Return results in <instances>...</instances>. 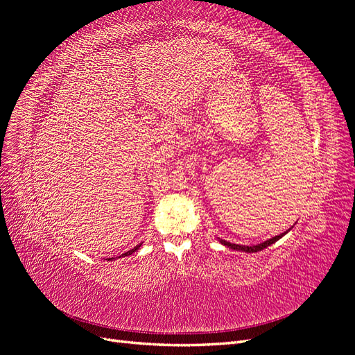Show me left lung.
<instances>
[{"label":"left lung","instance_id":"8db88e82","mask_svg":"<svg viewBox=\"0 0 355 355\" xmlns=\"http://www.w3.org/2000/svg\"><path fill=\"white\" fill-rule=\"evenodd\" d=\"M292 228H293V227H292ZM292 228H288V230L284 231L283 234L277 235V237H272V239L266 240V241H263V243H261V244H256V245H240V244H234V243H230V241H225V240H222V239H218V241H219L220 244H223V245L230 247V249H232V250L245 252V253H256V252H261V250L266 249L268 245H272L275 241H278L282 237H284V235H286L290 230H292Z\"/></svg>","mask_w":355,"mask_h":355}]
</instances>
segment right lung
I'll return each mask as SVG.
<instances>
[{
  "instance_id": "obj_1",
  "label": "right lung",
  "mask_w": 355,
  "mask_h": 355,
  "mask_svg": "<svg viewBox=\"0 0 355 355\" xmlns=\"http://www.w3.org/2000/svg\"><path fill=\"white\" fill-rule=\"evenodd\" d=\"M142 245V243L141 244H137L136 247H135V249H132V250H128V252H125V253H123L121 256H118V257H123V256H128V254H132L133 252H136L137 249H139V247H141ZM112 259H115V257H106V261H112Z\"/></svg>"
}]
</instances>
